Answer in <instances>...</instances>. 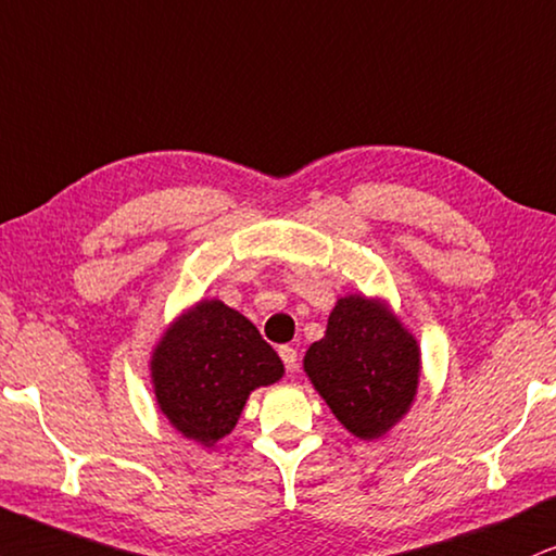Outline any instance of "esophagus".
<instances>
[{"mask_svg":"<svg viewBox=\"0 0 556 556\" xmlns=\"http://www.w3.org/2000/svg\"><path fill=\"white\" fill-rule=\"evenodd\" d=\"M279 356H282L287 371H298V349L292 346H279Z\"/></svg>","mask_w":556,"mask_h":556,"instance_id":"34e87169","label":"esophagus"}]
</instances>
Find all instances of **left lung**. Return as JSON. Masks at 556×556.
Instances as JSON below:
<instances>
[{
  "label": "left lung",
  "instance_id": "left-lung-1",
  "mask_svg": "<svg viewBox=\"0 0 556 556\" xmlns=\"http://www.w3.org/2000/svg\"><path fill=\"white\" fill-rule=\"evenodd\" d=\"M305 375L356 439H379L410 410L420 379L416 336L382 300L346 294L326 336L307 349Z\"/></svg>",
  "mask_w": 556,
  "mask_h": 556
}]
</instances>
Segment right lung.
Instances as JSON below:
<instances>
[{
  "instance_id": "obj_1",
  "label": "right lung",
  "mask_w": 556,
  "mask_h": 556,
  "mask_svg": "<svg viewBox=\"0 0 556 556\" xmlns=\"http://www.w3.org/2000/svg\"><path fill=\"white\" fill-rule=\"evenodd\" d=\"M282 375V359L254 323L220 300H200L181 313L151 356L161 413L202 446L233 431L251 392Z\"/></svg>"
}]
</instances>
